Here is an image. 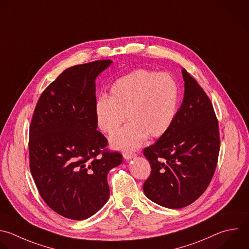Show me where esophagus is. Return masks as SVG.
Listing matches in <instances>:
<instances>
[{
    "label": "esophagus",
    "mask_w": 249,
    "mask_h": 249,
    "mask_svg": "<svg viewBox=\"0 0 249 249\" xmlns=\"http://www.w3.org/2000/svg\"><path fill=\"white\" fill-rule=\"evenodd\" d=\"M134 156H135V153H133V152H124V153H123V157H124V159H126V160H130V159H132Z\"/></svg>",
    "instance_id": "obj_1"
}]
</instances>
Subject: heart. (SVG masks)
Wrapping results in <instances>:
<instances>
[{
  "label": "heart",
  "mask_w": 249,
  "mask_h": 249,
  "mask_svg": "<svg viewBox=\"0 0 249 249\" xmlns=\"http://www.w3.org/2000/svg\"><path fill=\"white\" fill-rule=\"evenodd\" d=\"M179 88L167 73L135 70L117 79L109 96L100 97L95 105L98 129L113 134L125 121L130 123L109 139L114 149L131 152L149 136L156 139L171 128L178 109Z\"/></svg>",
  "instance_id": "b5f03b06"
}]
</instances>
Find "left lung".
I'll list each match as a JSON object with an SVG mask.
<instances>
[{"instance_id":"8db88e82","label":"left lung","mask_w":249,"mask_h":249,"mask_svg":"<svg viewBox=\"0 0 249 249\" xmlns=\"http://www.w3.org/2000/svg\"><path fill=\"white\" fill-rule=\"evenodd\" d=\"M184 100L164 136L143 149L151 173L143 193L151 201L170 209L186 207L207 189L219 150V127L213 106L185 68Z\"/></svg>"}]
</instances>
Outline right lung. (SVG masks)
Masks as SVG:
<instances>
[{"instance_id": "add662e5", "label": "right lung", "mask_w": 249, "mask_h": 249, "mask_svg": "<svg viewBox=\"0 0 249 249\" xmlns=\"http://www.w3.org/2000/svg\"><path fill=\"white\" fill-rule=\"evenodd\" d=\"M111 63L65 69L42 93L31 121L29 159L36 187L54 212L71 220H85L107 203V174L122 163V154L104 149L107 140L95 119L96 79Z\"/></svg>"}]
</instances>
